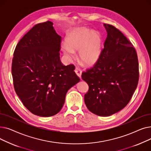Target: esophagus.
<instances>
[{"mask_svg": "<svg viewBox=\"0 0 151 151\" xmlns=\"http://www.w3.org/2000/svg\"><path fill=\"white\" fill-rule=\"evenodd\" d=\"M75 71V73H76V75L81 78V73H82L81 69L79 67H76Z\"/></svg>", "mask_w": 151, "mask_h": 151, "instance_id": "esophagus-1", "label": "esophagus"}]
</instances>
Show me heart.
<instances>
[{
	"label": "heart",
	"mask_w": 151,
	"mask_h": 151,
	"mask_svg": "<svg viewBox=\"0 0 151 151\" xmlns=\"http://www.w3.org/2000/svg\"><path fill=\"white\" fill-rule=\"evenodd\" d=\"M65 42L66 44L62 46V50L70 59L75 56V51L78 50L79 58L86 65H93L100 58L101 38L96 31L86 28L75 29L68 34Z\"/></svg>",
	"instance_id": "1"
}]
</instances>
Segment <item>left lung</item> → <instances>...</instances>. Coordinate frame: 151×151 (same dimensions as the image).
Masks as SVG:
<instances>
[{"mask_svg": "<svg viewBox=\"0 0 151 151\" xmlns=\"http://www.w3.org/2000/svg\"><path fill=\"white\" fill-rule=\"evenodd\" d=\"M107 37L94 65L82 73L89 85L84 102L92 113L109 116L127 105L139 80L137 51L132 43L114 26L105 24Z\"/></svg>", "mask_w": 151, "mask_h": 151, "instance_id": "8db88e82", "label": "left lung"}]
</instances>
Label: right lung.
Masks as SVG:
<instances>
[{"label":"right lung","mask_w":151,"mask_h":151,"mask_svg":"<svg viewBox=\"0 0 151 151\" xmlns=\"http://www.w3.org/2000/svg\"><path fill=\"white\" fill-rule=\"evenodd\" d=\"M50 21L35 25L24 35L13 53L12 73L14 91L35 115L58 113L67 91L80 81L75 65L60 60L61 37Z\"/></svg>","instance_id":"obj_1"}]
</instances>
